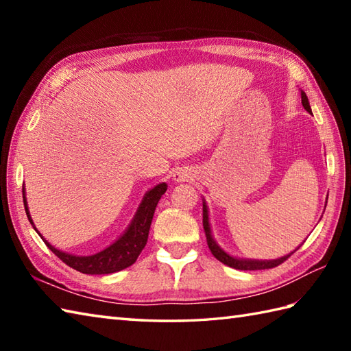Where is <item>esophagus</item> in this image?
<instances>
[{
	"label": "esophagus",
	"mask_w": 351,
	"mask_h": 351,
	"mask_svg": "<svg viewBox=\"0 0 351 351\" xmlns=\"http://www.w3.org/2000/svg\"><path fill=\"white\" fill-rule=\"evenodd\" d=\"M189 178H190V173H189L187 170H184V169L178 170L176 173H175V181H176V182H184V181H189Z\"/></svg>",
	"instance_id": "obj_1"
}]
</instances>
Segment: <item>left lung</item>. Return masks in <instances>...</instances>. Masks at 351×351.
Returning a JSON list of instances; mask_svg holds the SVG:
<instances>
[{
    "instance_id": "obj_1",
    "label": "left lung",
    "mask_w": 351,
    "mask_h": 351,
    "mask_svg": "<svg viewBox=\"0 0 351 351\" xmlns=\"http://www.w3.org/2000/svg\"><path fill=\"white\" fill-rule=\"evenodd\" d=\"M302 104L303 107L306 111L311 113V106H309V101H308V96L304 92H302ZM204 229H205V235H206V243H208V247H210L213 255L217 258L220 263H223L228 267H232L235 270H267V268H273V267H278L280 265L283 261H287L293 253L300 247H297L294 252L288 253V255L278 258V259H268V261H259V259H243V258H235V256H230L229 253H226L223 250L220 245L214 241V237L211 234V226H210V217H208V206L206 202L204 200Z\"/></svg>"
}]
</instances>
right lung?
Segmentation results:
<instances>
[{
	"label": "right lung",
	"instance_id": "add662e5",
	"mask_svg": "<svg viewBox=\"0 0 351 351\" xmlns=\"http://www.w3.org/2000/svg\"><path fill=\"white\" fill-rule=\"evenodd\" d=\"M166 190H167L166 182H161L158 185H155L152 190H149L145 195L143 200H141L138 210H137L136 215H134V219L131 221V225L128 226V229H126L125 232L119 237L113 244H110L107 249H104L90 256L71 255V253H66V252L56 249L54 245L45 240L39 230L36 229L34 223L32 220V215H29L27 199H25V189H22V197H24V206H25V213H27V217H28L29 223L33 225L36 232L40 235L45 244L48 245V249L51 252H54L56 256L60 258L66 265L72 267L73 270H77L80 273L110 274V273L121 271V270H123V268L130 267L136 263L141 250H143L146 245L155 208H156V205H158V200L161 199L164 193H166Z\"/></svg>",
	"mask_w": 351,
	"mask_h": 351
}]
</instances>
